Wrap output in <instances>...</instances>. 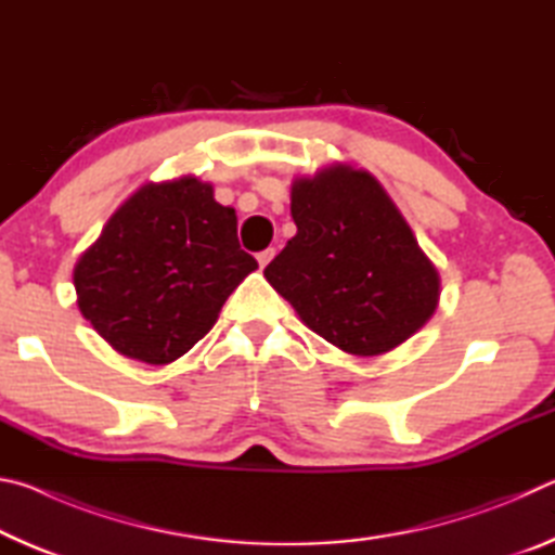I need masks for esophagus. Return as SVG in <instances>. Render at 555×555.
Wrapping results in <instances>:
<instances>
[{
	"label": "esophagus",
	"instance_id": "1",
	"mask_svg": "<svg viewBox=\"0 0 555 555\" xmlns=\"http://www.w3.org/2000/svg\"><path fill=\"white\" fill-rule=\"evenodd\" d=\"M276 257V249L274 247H269V249H264V251H259V255H257V261H259V267L261 269H264L267 264H269V261L271 259H274Z\"/></svg>",
	"mask_w": 555,
	"mask_h": 555
}]
</instances>
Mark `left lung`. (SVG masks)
<instances>
[{
  "instance_id": "1",
  "label": "left lung",
  "mask_w": 555,
  "mask_h": 555,
  "mask_svg": "<svg viewBox=\"0 0 555 555\" xmlns=\"http://www.w3.org/2000/svg\"><path fill=\"white\" fill-rule=\"evenodd\" d=\"M291 218L296 234L264 276L323 340L377 357L436 313L438 269L370 171L335 162L294 178Z\"/></svg>"
}]
</instances>
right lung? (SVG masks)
<instances>
[{
  "label": "right lung",
  "mask_w": 555,
  "mask_h": 555,
  "mask_svg": "<svg viewBox=\"0 0 555 555\" xmlns=\"http://www.w3.org/2000/svg\"><path fill=\"white\" fill-rule=\"evenodd\" d=\"M257 259L237 215L195 176L149 181L112 212L73 269L78 308L112 350L168 364L210 333Z\"/></svg>",
  "instance_id": "add662e5"
}]
</instances>
